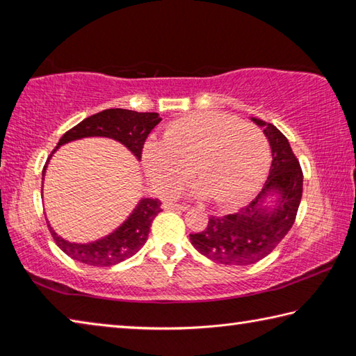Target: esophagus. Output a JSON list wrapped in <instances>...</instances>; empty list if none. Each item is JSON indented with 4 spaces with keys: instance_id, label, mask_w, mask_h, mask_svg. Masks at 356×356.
Returning a JSON list of instances; mask_svg holds the SVG:
<instances>
[{
    "instance_id": "esophagus-1",
    "label": "esophagus",
    "mask_w": 356,
    "mask_h": 356,
    "mask_svg": "<svg viewBox=\"0 0 356 356\" xmlns=\"http://www.w3.org/2000/svg\"><path fill=\"white\" fill-rule=\"evenodd\" d=\"M165 209H177V210H186L190 206H186V204H177V202H165L163 204Z\"/></svg>"
}]
</instances>
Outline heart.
<instances>
[{
	"instance_id": "1",
	"label": "heart",
	"mask_w": 356,
	"mask_h": 356,
	"mask_svg": "<svg viewBox=\"0 0 356 356\" xmlns=\"http://www.w3.org/2000/svg\"><path fill=\"white\" fill-rule=\"evenodd\" d=\"M143 159L147 176L163 195L182 188L195 168L200 182L191 193L234 206L261 185L270 144L256 125L229 114L201 113L174 120L163 141L146 144Z\"/></svg>"
}]
</instances>
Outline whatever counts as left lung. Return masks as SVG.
Wrapping results in <instances>:
<instances>
[{
    "mask_svg": "<svg viewBox=\"0 0 356 356\" xmlns=\"http://www.w3.org/2000/svg\"><path fill=\"white\" fill-rule=\"evenodd\" d=\"M251 119L264 129L273 159L261 193L238 212L210 216L204 231L190 234L202 256L222 265H251L268 256L291 231L303 193V172L287 138L273 124Z\"/></svg>",
    "mask_w": 356,
    "mask_h": 356,
    "instance_id": "left-lung-1",
    "label": "left lung"
}]
</instances>
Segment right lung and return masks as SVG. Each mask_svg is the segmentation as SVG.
Segmentation results:
<instances>
[{
    "label": "right lung",
    "instance_id": "right-lung-1",
    "mask_svg": "<svg viewBox=\"0 0 356 356\" xmlns=\"http://www.w3.org/2000/svg\"><path fill=\"white\" fill-rule=\"evenodd\" d=\"M160 120L161 118L159 113H138L122 110V108H111V110L92 114V116L81 120L80 124H76L74 129L65 131L56 149L70 141L83 140V138H111V140L124 144L136 156V160H140L144 141H146L150 130ZM56 149L53 150L51 155L56 152ZM47 165L42 176H45ZM160 206L161 202L159 200L141 197L122 225L108 236L89 243L69 242V240L58 236L50 225L48 227H50L56 245L72 259L81 264L92 265V267H110V265H116L136 254L143 248L149 236L150 225H152L155 216L161 212Z\"/></svg>",
    "mask_w": 356,
    "mask_h": 356
}]
</instances>
